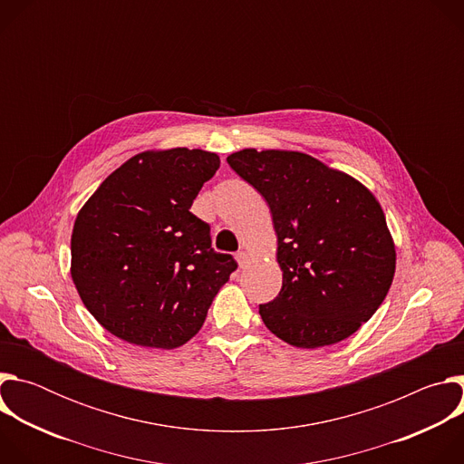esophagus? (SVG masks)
I'll list each match as a JSON object with an SVG mask.
<instances>
[{
    "label": "esophagus",
    "instance_id": "esophagus-1",
    "mask_svg": "<svg viewBox=\"0 0 464 464\" xmlns=\"http://www.w3.org/2000/svg\"><path fill=\"white\" fill-rule=\"evenodd\" d=\"M237 262H238V266L244 270L247 264H249V255L246 253V251H240V253H237Z\"/></svg>",
    "mask_w": 464,
    "mask_h": 464
}]
</instances>
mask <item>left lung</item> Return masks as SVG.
I'll use <instances>...</instances> for the list:
<instances>
[{"instance_id": "left-lung-1", "label": "left lung", "mask_w": 464, "mask_h": 464, "mask_svg": "<svg viewBox=\"0 0 464 464\" xmlns=\"http://www.w3.org/2000/svg\"><path fill=\"white\" fill-rule=\"evenodd\" d=\"M227 163L268 202L277 235L283 288L258 306L264 324L299 349L353 336L383 303L396 268L376 196L295 150L244 149Z\"/></svg>"}]
</instances>
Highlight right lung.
Wrapping results in <instances>:
<instances>
[{"instance_id":"add662e5","label":"right lung","mask_w":464,"mask_h":464,"mask_svg":"<svg viewBox=\"0 0 464 464\" xmlns=\"http://www.w3.org/2000/svg\"><path fill=\"white\" fill-rule=\"evenodd\" d=\"M220 158L200 149L145 150L115 169L77 215L72 279L90 314L113 336L176 349L202 328L237 270L211 247L190 213Z\"/></svg>"}]
</instances>
